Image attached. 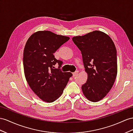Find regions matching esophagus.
Wrapping results in <instances>:
<instances>
[{
	"instance_id": "esophagus-1",
	"label": "esophagus",
	"mask_w": 133,
	"mask_h": 133,
	"mask_svg": "<svg viewBox=\"0 0 133 133\" xmlns=\"http://www.w3.org/2000/svg\"><path fill=\"white\" fill-rule=\"evenodd\" d=\"M78 73H79V71H75V72L73 73V76H76L78 75Z\"/></svg>"
}]
</instances>
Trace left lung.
I'll return each instance as SVG.
<instances>
[{
  "instance_id": "1",
  "label": "left lung",
  "mask_w": 133,
  "mask_h": 133,
  "mask_svg": "<svg viewBox=\"0 0 133 133\" xmlns=\"http://www.w3.org/2000/svg\"><path fill=\"white\" fill-rule=\"evenodd\" d=\"M82 54L88 79L81 88L91 102L101 100L110 91L117 76V52L111 37L100 31L72 37Z\"/></svg>"
}]
</instances>
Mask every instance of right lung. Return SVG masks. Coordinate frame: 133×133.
<instances>
[{
    "mask_svg": "<svg viewBox=\"0 0 133 133\" xmlns=\"http://www.w3.org/2000/svg\"><path fill=\"white\" fill-rule=\"evenodd\" d=\"M69 39L49 31H39L33 34L26 43L23 63L26 81L34 92L45 102L57 99L72 75L61 70L63 62L53 54ZM57 63L59 67L55 69Z\"/></svg>",
    "mask_w": 133,
    "mask_h": 133,
    "instance_id": "right-lung-1",
    "label": "right lung"
}]
</instances>
